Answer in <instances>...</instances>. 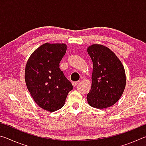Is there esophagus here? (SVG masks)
<instances>
[{"instance_id":"obj_1","label":"esophagus","mask_w":146,"mask_h":146,"mask_svg":"<svg viewBox=\"0 0 146 146\" xmlns=\"http://www.w3.org/2000/svg\"><path fill=\"white\" fill-rule=\"evenodd\" d=\"M80 83V81H76V82H72V85L73 87H75V86H76V85Z\"/></svg>"}]
</instances>
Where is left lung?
I'll return each mask as SVG.
<instances>
[{"label":"left lung","instance_id":"obj_1","mask_svg":"<svg viewBox=\"0 0 146 146\" xmlns=\"http://www.w3.org/2000/svg\"><path fill=\"white\" fill-rule=\"evenodd\" d=\"M87 51L93 62L92 82L87 95L88 102L97 109L111 107L120 99L125 87L123 64L113 51L102 44H92Z\"/></svg>","mask_w":146,"mask_h":146}]
</instances>
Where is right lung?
Listing matches in <instances>:
<instances>
[{
  "label": "right lung",
  "instance_id": "right-lung-1",
  "mask_svg": "<svg viewBox=\"0 0 146 146\" xmlns=\"http://www.w3.org/2000/svg\"><path fill=\"white\" fill-rule=\"evenodd\" d=\"M67 49L66 44L46 42L27 61L24 78L27 88L39 107L53 112L63 107L73 86L59 68Z\"/></svg>",
  "mask_w": 146,
  "mask_h": 146
}]
</instances>
